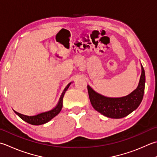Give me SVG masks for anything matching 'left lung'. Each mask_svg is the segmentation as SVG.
Here are the masks:
<instances>
[{
  "label": "left lung",
  "instance_id": "left-lung-1",
  "mask_svg": "<svg viewBox=\"0 0 157 157\" xmlns=\"http://www.w3.org/2000/svg\"><path fill=\"white\" fill-rule=\"evenodd\" d=\"M145 71L142 65V75L139 85L127 96L120 98L105 97L97 93L88 86V92L92 105L101 114L111 118H121L129 114L140 105L145 88Z\"/></svg>",
  "mask_w": 157,
  "mask_h": 157
}]
</instances>
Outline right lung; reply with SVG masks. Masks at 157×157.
<instances>
[{
  "label": "right lung",
  "instance_id": "obj_1",
  "mask_svg": "<svg viewBox=\"0 0 157 157\" xmlns=\"http://www.w3.org/2000/svg\"><path fill=\"white\" fill-rule=\"evenodd\" d=\"M71 84V82H70L69 84L65 87V88L64 89L63 93L61 94V96L59 99V101H58V103L53 109L49 110V111L36 113V114L33 115V116L24 115V114H22V113H20L19 112L14 111L15 113H16V114L19 116L20 118L22 119L23 121H24L30 124L40 125V124L46 123V122H49L50 120L54 118L55 116L58 115L61 111V109H62L63 107V97L64 95V93H65V92L67 90V89L69 88Z\"/></svg>",
  "mask_w": 157,
  "mask_h": 157
}]
</instances>
